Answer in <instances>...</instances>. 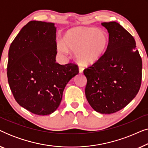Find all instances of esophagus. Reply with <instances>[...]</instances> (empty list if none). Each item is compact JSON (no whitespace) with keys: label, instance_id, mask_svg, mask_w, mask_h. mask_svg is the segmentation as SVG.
I'll list each match as a JSON object with an SVG mask.
<instances>
[{"label":"esophagus","instance_id":"34e87169","mask_svg":"<svg viewBox=\"0 0 148 148\" xmlns=\"http://www.w3.org/2000/svg\"><path fill=\"white\" fill-rule=\"evenodd\" d=\"M84 69L82 66H79V73H82L84 72Z\"/></svg>","mask_w":148,"mask_h":148}]
</instances>
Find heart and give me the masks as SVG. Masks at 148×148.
<instances>
[{
  "label": "heart",
  "mask_w": 148,
  "mask_h": 148,
  "mask_svg": "<svg viewBox=\"0 0 148 148\" xmlns=\"http://www.w3.org/2000/svg\"><path fill=\"white\" fill-rule=\"evenodd\" d=\"M108 43L106 32L94 27H77L64 34L57 49L60 53L75 52L77 61L82 65H91L101 59Z\"/></svg>",
  "instance_id": "b5f03b06"
}]
</instances>
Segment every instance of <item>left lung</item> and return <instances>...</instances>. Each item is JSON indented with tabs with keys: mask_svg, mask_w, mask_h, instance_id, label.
<instances>
[{
	"mask_svg": "<svg viewBox=\"0 0 148 148\" xmlns=\"http://www.w3.org/2000/svg\"><path fill=\"white\" fill-rule=\"evenodd\" d=\"M109 34L106 52L96 63L86 69L85 90L89 104L101 114L124 108L140 88L142 60L132 36L117 22H104Z\"/></svg>",
	"mask_w": 148,
	"mask_h": 148,
	"instance_id": "1",
	"label": "left lung"
}]
</instances>
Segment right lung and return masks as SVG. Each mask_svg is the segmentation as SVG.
I'll list each match as a JSON object with an SVG mask.
<instances>
[{
	"mask_svg": "<svg viewBox=\"0 0 148 148\" xmlns=\"http://www.w3.org/2000/svg\"><path fill=\"white\" fill-rule=\"evenodd\" d=\"M56 27L54 23L31 21L10 46L7 77L16 102L38 115L59 106L66 85L79 73L75 64L56 62Z\"/></svg>",
	"mask_w": 148,
	"mask_h": 148,
	"instance_id": "add662e5",
	"label": "right lung"
}]
</instances>
